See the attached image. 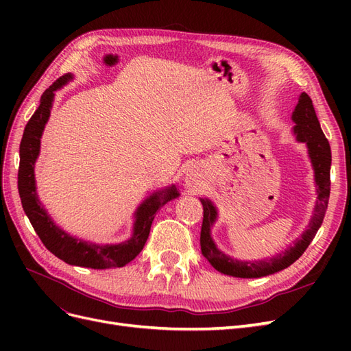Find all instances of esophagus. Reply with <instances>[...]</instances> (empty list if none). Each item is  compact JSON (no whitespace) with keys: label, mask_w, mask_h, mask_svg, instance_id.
<instances>
[{"label":"esophagus","mask_w":351,"mask_h":351,"mask_svg":"<svg viewBox=\"0 0 351 351\" xmlns=\"http://www.w3.org/2000/svg\"><path fill=\"white\" fill-rule=\"evenodd\" d=\"M199 182L200 180L195 171H187V174H186V186L187 187L196 189V187H199Z\"/></svg>","instance_id":"obj_1"}]
</instances>
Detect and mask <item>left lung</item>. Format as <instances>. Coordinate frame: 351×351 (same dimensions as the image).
Returning <instances> with one entry per match:
<instances>
[{
    "label": "left lung",
    "mask_w": 351,
    "mask_h": 351,
    "mask_svg": "<svg viewBox=\"0 0 351 351\" xmlns=\"http://www.w3.org/2000/svg\"><path fill=\"white\" fill-rule=\"evenodd\" d=\"M293 120L297 124L294 127L297 141L304 142L307 147H309V155L315 168L317 202L311 226L306 230L302 239L297 240L293 247L285 250L280 256H275L269 261L240 262L226 256L224 253L217 249L215 243L212 241L209 230L212 222L217 218V210L208 199H202L200 202L204 205V221H202L200 230V250L202 254L210 262L212 267L222 274L232 275V277L239 278H259L285 269L302 256L322 224L328 208L329 192H331V178H329V173H331V147H329V142L321 129L319 121H317L312 99L306 92L300 95L299 104H297L293 112Z\"/></svg>",
    "instance_id": "left-lung-1"
}]
</instances>
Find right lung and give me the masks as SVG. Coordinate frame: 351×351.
<instances>
[{
    "label": "right lung",
    "instance_id": "1",
    "mask_svg": "<svg viewBox=\"0 0 351 351\" xmlns=\"http://www.w3.org/2000/svg\"><path fill=\"white\" fill-rule=\"evenodd\" d=\"M69 79H71L70 74H64V76L57 79L42 93L39 107L34 115L30 117V120L25 127L22 142H20V164L17 177L19 195L20 199H22V206L32 227L36 231L40 241L45 244V247L51 253H54L57 258L64 261L66 263L84 268H120L133 261L142 252L147 236H149L156 210L161 208V205L167 204L168 200L177 197L178 193L173 186L146 199V202H143L136 212L133 237L120 244L99 246V244L73 239L52 222L36 196L34 167L39 155L40 136L49 119L51 105L52 101H54V92L61 88L62 84L67 83Z\"/></svg>",
    "mask_w": 351,
    "mask_h": 351
}]
</instances>
